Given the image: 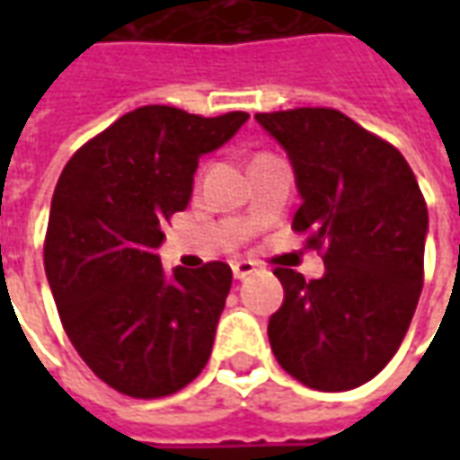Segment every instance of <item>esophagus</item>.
Wrapping results in <instances>:
<instances>
[{
  "instance_id": "1",
  "label": "esophagus",
  "mask_w": 460,
  "mask_h": 460,
  "mask_svg": "<svg viewBox=\"0 0 460 460\" xmlns=\"http://www.w3.org/2000/svg\"><path fill=\"white\" fill-rule=\"evenodd\" d=\"M231 270H234V279L243 280L249 279L251 273H256L259 266H256L253 261H234V263H231Z\"/></svg>"
}]
</instances>
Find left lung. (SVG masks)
<instances>
[{"label":"left lung","mask_w":460,"mask_h":460,"mask_svg":"<svg viewBox=\"0 0 460 460\" xmlns=\"http://www.w3.org/2000/svg\"><path fill=\"white\" fill-rule=\"evenodd\" d=\"M286 150L325 273L276 269L283 305L269 320L279 365L310 389L345 392L379 375L402 345L424 286L429 211L402 152L332 108L259 113Z\"/></svg>","instance_id":"8db88e82"}]
</instances>
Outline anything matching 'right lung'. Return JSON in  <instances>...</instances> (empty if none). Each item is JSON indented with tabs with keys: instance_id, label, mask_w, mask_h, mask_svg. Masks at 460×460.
<instances>
[{
	"instance_id": "add662e5",
	"label": "right lung",
	"mask_w": 460,
	"mask_h": 460,
	"mask_svg": "<svg viewBox=\"0 0 460 460\" xmlns=\"http://www.w3.org/2000/svg\"><path fill=\"white\" fill-rule=\"evenodd\" d=\"M249 113L145 105L84 145L56 184L44 266L66 335L105 385L137 399L180 392L211 355L231 269L164 270L162 226L187 209L201 155Z\"/></svg>"
}]
</instances>
